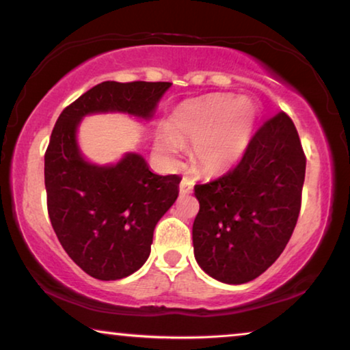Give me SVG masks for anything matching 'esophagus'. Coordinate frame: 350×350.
I'll list each match as a JSON object with an SVG mask.
<instances>
[{"instance_id":"esophagus-1","label":"esophagus","mask_w":350,"mask_h":350,"mask_svg":"<svg viewBox=\"0 0 350 350\" xmlns=\"http://www.w3.org/2000/svg\"><path fill=\"white\" fill-rule=\"evenodd\" d=\"M179 190H180V193L182 195H187V193H190L191 190H193V182H191L189 177H184V179L180 180V187H179Z\"/></svg>"}]
</instances>
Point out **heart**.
Instances as JSON below:
<instances>
[{"label": "heart", "mask_w": 350, "mask_h": 350, "mask_svg": "<svg viewBox=\"0 0 350 350\" xmlns=\"http://www.w3.org/2000/svg\"><path fill=\"white\" fill-rule=\"evenodd\" d=\"M255 107L247 100L213 95L185 101L170 119L168 131L157 137L155 149L173 161L190 144L191 163L203 173H220L244 154L254 130Z\"/></svg>", "instance_id": "b5f03b06"}]
</instances>
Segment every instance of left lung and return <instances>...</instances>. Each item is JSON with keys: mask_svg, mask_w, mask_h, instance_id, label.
I'll return each mask as SVG.
<instances>
[{"mask_svg": "<svg viewBox=\"0 0 350 350\" xmlns=\"http://www.w3.org/2000/svg\"><path fill=\"white\" fill-rule=\"evenodd\" d=\"M306 155L293 122L278 112L255 131L228 173L196 184L195 258L211 278L245 284L279 258L297 225Z\"/></svg>", "mask_w": 350, "mask_h": 350, "instance_id": "left-lung-1", "label": "left lung"}]
</instances>
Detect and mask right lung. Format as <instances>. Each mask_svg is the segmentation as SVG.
I'll use <instances>...</instances> for the list:
<instances>
[{
  "instance_id": "right-lung-1",
  "label": "right lung",
  "mask_w": 350,
  "mask_h": 350,
  "mask_svg": "<svg viewBox=\"0 0 350 350\" xmlns=\"http://www.w3.org/2000/svg\"><path fill=\"white\" fill-rule=\"evenodd\" d=\"M170 87L101 82L66 106L52 130L44 155L49 217L72 262L95 279L126 278L146 263L155 225L177 200L180 177L154 174L137 154L111 166L88 163L79 152L77 125L83 116L109 111L150 119Z\"/></svg>"
}]
</instances>
